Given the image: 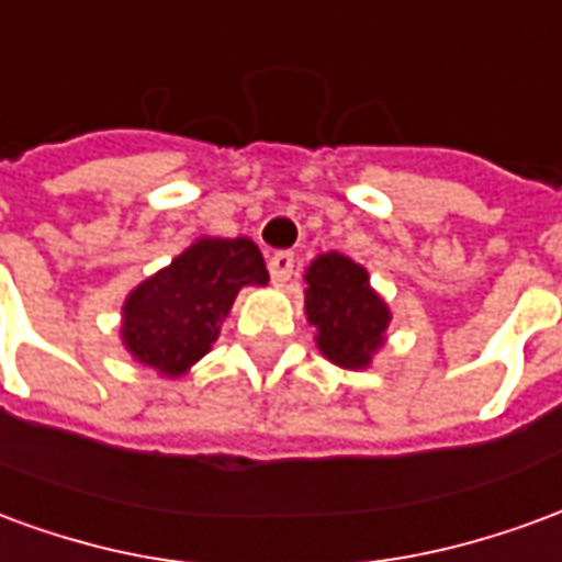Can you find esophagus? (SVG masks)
Returning <instances> with one entry per match:
<instances>
[{
  "label": "esophagus",
  "mask_w": 562,
  "mask_h": 562,
  "mask_svg": "<svg viewBox=\"0 0 562 562\" xmlns=\"http://www.w3.org/2000/svg\"><path fill=\"white\" fill-rule=\"evenodd\" d=\"M270 277L277 285H285V282L292 280V270H294V256L292 252H273L268 261Z\"/></svg>",
  "instance_id": "1"
}]
</instances>
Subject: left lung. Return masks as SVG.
Wrapping results in <instances>:
<instances>
[{
	"instance_id": "obj_1",
	"label": "left lung",
	"mask_w": 562,
	"mask_h": 562,
	"mask_svg": "<svg viewBox=\"0 0 562 562\" xmlns=\"http://www.w3.org/2000/svg\"><path fill=\"white\" fill-rule=\"evenodd\" d=\"M306 322L316 328L318 352L346 370H364L385 342L389 304L370 289L361 265L340 252L313 258L304 273Z\"/></svg>"
}]
</instances>
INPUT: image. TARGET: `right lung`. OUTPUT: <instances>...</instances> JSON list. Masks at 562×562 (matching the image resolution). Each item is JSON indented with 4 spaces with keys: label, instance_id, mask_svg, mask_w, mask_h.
Wrapping results in <instances>:
<instances>
[{
    "label": "right lung",
    "instance_id": "right-lung-1",
    "mask_svg": "<svg viewBox=\"0 0 562 562\" xmlns=\"http://www.w3.org/2000/svg\"><path fill=\"white\" fill-rule=\"evenodd\" d=\"M265 282V258L249 237H201L128 294L123 346L161 376H183L216 342L237 292Z\"/></svg>",
    "mask_w": 562,
    "mask_h": 562
}]
</instances>
